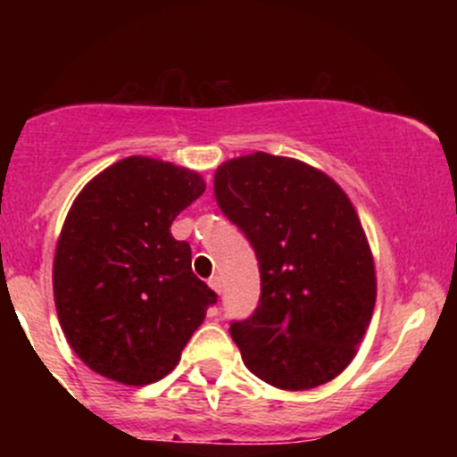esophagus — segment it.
<instances>
[{
	"label": "esophagus",
	"mask_w": 457,
	"mask_h": 457,
	"mask_svg": "<svg viewBox=\"0 0 457 457\" xmlns=\"http://www.w3.org/2000/svg\"><path fill=\"white\" fill-rule=\"evenodd\" d=\"M208 286H211L212 290L217 292V295H221V287H223V283H221V277H212V279L208 281Z\"/></svg>",
	"instance_id": "34e87169"
}]
</instances>
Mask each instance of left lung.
Instances as JSON below:
<instances>
[{
  "instance_id": "8db88e82",
  "label": "left lung",
  "mask_w": 457,
  "mask_h": 457,
  "mask_svg": "<svg viewBox=\"0 0 457 457\" xmlns=\"http://www.w3.org/2000/svg\"><path fill=\"white\" fill-rule=\"evenodd\" d=\"M214 197L260 262V305L229 327L245 365L286 391L337 378L376 305L374 255L350 197L316 167L266 152L221 162Z\"/></svg>"
}]
</instances>
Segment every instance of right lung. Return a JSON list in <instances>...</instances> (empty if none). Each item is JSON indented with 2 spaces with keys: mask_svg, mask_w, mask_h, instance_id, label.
Listing matches in <instances>:
<instances>
[{
  "mask_svg": "<svg viewBox=\"0 0 457 457\" xmlns=\"http://www.w3.org/2000/svg\"><path fill=\"white\" fill-rule=\"evenodd\" d=\"M204 191L197 171L129 156L75 197L55 245L54 298L66 342L92 371L130 386L165 378L217 303L170 229Z\"/></svg>",
  "mask_w": 457,
  "mask_h": 457,
  "instance_id": "right-lung-1",
  "label": "right lung"
}]
</instances>
